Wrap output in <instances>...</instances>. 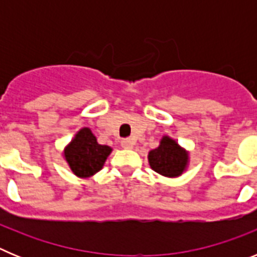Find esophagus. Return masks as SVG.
<instances>
[{"label": "esophagus", "instance_id": "1", "mask_svg": "<svg viewBox=\"0 0 257 257\" xmlns=\"http://www.w3.org/2000/svg\"><path fill=\"white\" fill-rule=\"evenodd\" d=\"M121 147L124 149H131L134 147V140L133 139H123L121 142Z\"/></svg>", "mask_w": 257, "mask_h": 257}]
</instances>
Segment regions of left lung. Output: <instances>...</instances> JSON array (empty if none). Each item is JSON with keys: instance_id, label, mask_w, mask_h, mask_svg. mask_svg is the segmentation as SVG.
Instances as JSON below:
<instances>
[{"instance_id": "obj_1", "label": "left lung", "mask_w": 257, "mask_h": 257, "mask_svg": "<svg viewBox=\"0 0 257 257\" xmlns=\"http://www.w3.org/2000/svg\"><path fill=\"white\" fill-rule=\"evenodd\" d=\"M149 165L163 176H179L185 170L188 162L187 152L181 149L175 140L165 136L158 148L149 152Z\"/></svg>"}]
</instances>
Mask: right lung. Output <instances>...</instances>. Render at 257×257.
Here are the masks:
<instances>
[{"instance_id": "add662e5", "label": "right lung", "mask_w": 257, "mask_h": 257, "mask_svg": "<svg viewBox=\"0 0 257 257\" xmlns=\"http://www.w3.org/2000/svg\"><path fill=\"white\" fill-rule=\"evenodd\" d=\"M112 149L97 144L90 128H82L65 148L64 156L72 171L81 178H87L100 171Z\"/></svg>"}]
</instances>
